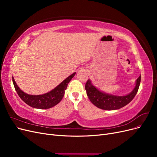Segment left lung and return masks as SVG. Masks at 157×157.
I'll use <instances>...</instances> for the list:
<instances>
[{"label":"left lung","instance_id":"1","mask_svg":"<svg viewBox=\"0 0 157 157\" xmlns=\"http://www.w3.org/2000/svg\"><path fill=\"white\" fill-rule=\"evenodd\" d=\"M141 82V75L136 80L134 89L124 96H117L99 91L91 83L88 79L85 84V89L88 98L95 106L103 110H116L121 109L129 103L138 91Z\"/></svg>","mask_w":157,"mask_h":157}]
</instances>
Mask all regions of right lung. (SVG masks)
I'll return each mask as SVG.
<instances>
[{"instance_id": "obj_1", "label": "right lung", "mask_w": 157, "mask_h": 157, "mask_svg": "<svg viewBox=\"0 0 157 157\" xmlns=\"http://www.w3.org/2000/svg\"><path fill=\"white\" fill-rule=\"evenodd\" d=\"M75 73H73L67 78H65L62 82L50 92L42 95H38V96L25 94L17 86L13 77H12V81L18 96L28 105L36 109H50L56 105L61 101L64 96L65 90L67 89L68 83L74 77Z\"/></svg>"}]
</instances>
